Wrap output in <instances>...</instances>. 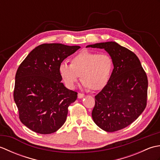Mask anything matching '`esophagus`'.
I'll list each match as a JSON object with an SVG mask.
<instances>
[{"label": "esophagus", "mask_w": 160, "mask_h": 160, "mask_svg": "<svg viewBox=\"0 0 160 160\" xmlns=\"http://www.w3.org/2000/svg\"><path fill=\"white\" fill-rule=\"evenodd\" d=\"M84 96V95L83 93H79L78 94V98H82Z\"/></svg>", "instance_id": "obj_1"}]
</instances>
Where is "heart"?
<instances>
[{
  "instance_id": "obj_1",
  "label": "heart",
  "mask_w": 160,
  "mask_h": 160,
  "mask_svg": "<svg viewBox=\"0 0 160 160\" xmlns=\"http://www.w3.org/2000/svg\"><path fill=\"white\" fill-rule=\"evenodd\" d=\"M113 67V59L109 54L85 49L71 58V64L60 63L58 71L69 89L75 87L80 75L84 87L96 91L102 89L107 84Z\"/></svg>"
}]
</instances>
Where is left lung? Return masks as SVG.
Listing matches in <instances>:
<instances>
[{
	"instance_id": "obj_1",
	"label": "left lung",
	"mask_w": 160,
	"mask_h": 160,
	"mask_svg": "<svg viewBox=\"0 0 160 160\" xmlns=\"http://www.w3.org/2000/svg\"><path fill=\"white\" fill-rule=\"evenodd\" d=\"M87 47L104 49L114 62L109 80L95 96L93 120L105 131L121 130L132 123L147 107V73L138 56L115 42L96 43Z\"/></svg>"
}]
</instances>
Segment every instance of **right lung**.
I'll use <instances>...</instances> for the list:
<instances>
[{
	"label": "right lung",
	"mask_w": 160,
	"mask_h": 160,
	"mask_svg": "<svg viewBox=\"0 0 160 160\" xmlns=\"http://www.w3.org/2000/svg\"><path fill=\"white\" fill-rule=\"evenodd\" d=\"M80 48L60 43L42 44L30 52L17 69L13 99L19 119L32 131L50 134L66 121L68 107L78 93L61 82L58 68Z\"/></svg>",
	"instance_id": "add662e5"
}]
</instances>
